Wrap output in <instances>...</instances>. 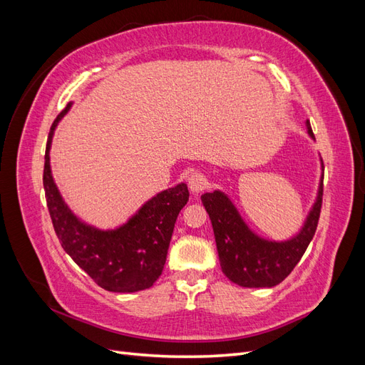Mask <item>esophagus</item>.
<instances>
[{"label":"esophagus","instance_id":"1","mask_svg":"<svg viewBox=\"0 0 365 365\" xmlns=\"http://www.w3.org/2000/svg\"><path fill=\"white\" fill-rule=\"evenodd\" d=\"M187 184H189V189L192 193H200L204 187H205V178L201 173H192L189 176V180H187Z\"/></svg>","mask_w":365,"mask_h":365}]
</instances>
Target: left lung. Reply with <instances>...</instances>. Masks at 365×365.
I'll return each instance as SVG.
<instances>
[{"instance_id":"1","label":"left lung","mask_w":365,"mask_h":365,"mask_svg":"<svg viewBox=\"0 0 365 365\" xmlns=\"http://www.w3.org/2000/svg\"><path fill=\"white\" fill-rule=\"evenodd\" d=\"M307 132L314 138L309 123ZM201 201L212 220L222 272L244 288H272L288 277L311 244L322 212L323 180L319 181L317 201L300 233L284 242L267 240L254 235L235 204L222 192L204 193Z\"/></svg>"}]
</instances>
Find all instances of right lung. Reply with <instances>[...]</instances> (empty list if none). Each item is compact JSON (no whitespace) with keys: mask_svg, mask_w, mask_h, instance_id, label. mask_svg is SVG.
Here are the masks:
<instances>
[{"mask_svg":"<svg viewBox=\"0 0 365 365\" xmlns=\"http://www.w3.org/2000/svg\"><path fill=\"white\" fill-rule=\"evenodd\" d=\"M50 128L43 163V190L51 222L65 252L101 286L111 292L148 289L161 275L173 227L189 201L184 182L153 196L126 224L115 230H98L77 217L65 204L51 176L50 146L61 118Z\"/></svg>","mask_w":365,"mask_h":365,"instance_id":"obj_1","label":"right lung"}]
</instances>
